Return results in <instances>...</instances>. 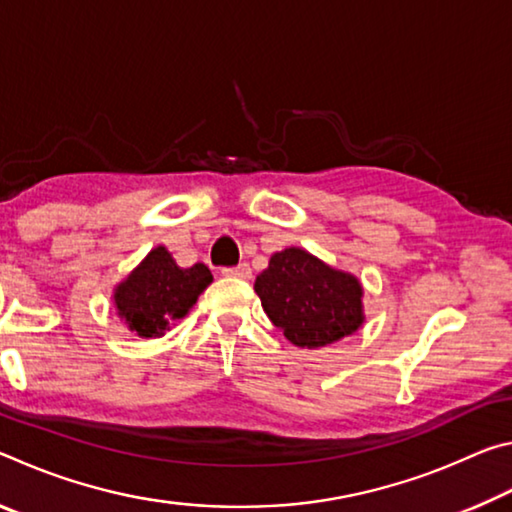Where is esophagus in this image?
Masks as SVG:
<instances>
[{"label":"esophagus","mask_w":512,"mask_h":512,"mask_svg":"<svg viewBox=\"0 0 512 512\" xmlns=\"http://www.w3.org/2000/svg\"><path fill=\"white\" fill-rule=\"evenodd\" d=\"M223 275L241 277V280H250V277H253V268H250L248 264H239V266H232V268H223Z\"/></svg>","instance_id":"esophagus-1"}]
</instances>
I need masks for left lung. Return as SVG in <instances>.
I'll return each mask as SVG.
<instances>
[{"label": "left lung", "instance_id": "left-lung-1", "mask_svg": "<svg viewBox=\"0 0 512 512\" xmlns=\"http://www.w3.org/2000/svg\"><path fill=\"white\" fill-rule=\"evenodd\" d=\"M255 291L271 323L298 348H325L352 336L366 320L359 277L305 248L273 253L257 275Z\"/></svg>", "mask_w": 512, "mask_h": 512}]
</instances>
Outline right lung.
Wrapping results in <instances>:
<instances>
[{
  "instance_id": "1",
  "label": "right lung",
  "mask_w": 512,
  "mask_h": 512,
  "mask_svg": "<svg viewBox=\"0 0 512 512\" xmlns=\"http://www.w3.org/2000/svg\"><path fill=\"white\" fill-rule=\"evenodd\" d=\"M212 280L205 264L180 268L169 250L158 246L112 289V302L133 334L160 339L189 314Z\"/></svg>"
}]
</instances>
